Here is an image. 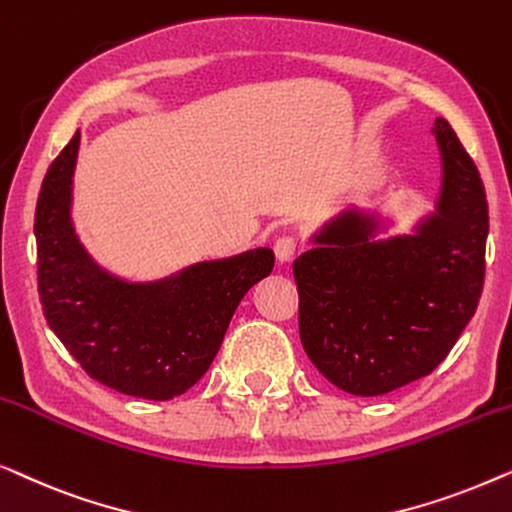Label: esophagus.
<instances>
[{
	"label": "esophagus",
	"mask_w": 512,
	"mask_h": 512,
	"mask_svg": "<svg viewBox=\"0 0 512 512\" xmlns=\"http://www.w3.org/2000/svg\"><path fill=\"white\" fill-rule=\"evenodd\" d=\"M273 250H276V259L280 264L290 262L297 253V239L294 236H278L276 243H273Z\"/></svg>",
	"instance_id": "obj_1"
}]
</instances>
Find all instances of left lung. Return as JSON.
<instances>
[{
  "instance_id": "8db88e82",
  "label": "left lung",
  "mask_w": 512,
  "mask_h": 512,
  "mask_svg": "<svg viewBox=\"0 0 512 512\" xmlns=\"http://www.w3.org/2000/svg\"><path fill=\"white\" fill-rule=\"evenodd\" d=\"M431 134L441 153L434 211L410 234L378 213L343 208L294 259L299 334L329 383L380 397L429 376L469 325L485 278L489 215L485 187L450 122Z\"/></svg>"
}]
</instances>
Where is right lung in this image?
Listing matches in <instances>:
<instances>
[{"instance_id":"right-lung-1","label":"right lung","mask_w":512,"mask_h":512,"mask_svg":"<svg viewBox=\"0 0 512 512\" xmlns=\"http://www.w3.org/2000/svg\"><path fill=\"white\" fill-rule=\"evenodd\" d=\"M78 146L81 132L50 164L34 215L43 315L90 378L129 397L174 399L208 371L236 306L271 273L273 250L204 259L146 283L115 276L71 220Z\"/></svg>"}]
</instances>
